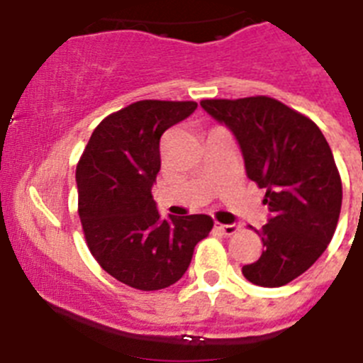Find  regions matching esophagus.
Masks as SVG:
<instances>
[{
    "label": "esophagus",
    "mask_w": 363,
    "mask_h": 363,
    "mask_svg": "<svg viewBox=\"0 0 363 363\" xmlns=\"http://www.w3.org/2000/svg\"><path fill=\"white\" fill-rule=\"evenodd\" d=\"M216 229L220 230L221 234H225V236H233V234L238 233L240 225H238V223H230V225H223V223H218V221H216Z\"/></svg>",
    "instance_id": "34e87169"
}]
</instances>
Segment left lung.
Returning <instances> with one entry per match:
<instances>
[{
  "label": "left lung",
  "mask_w": 363,
  "mask_h": 363,
  "mask_svg": "<svg viewBox=\"0 0 363 363\" xmlns=\"http://www.w3.org/2000/svg\"><path fill=\"white\" fill-rule=\"evenodd\" d=\"M242 147L245 171L271 218L259 234L264 249L242 274L259 287H281L322 256L342 209V178L325 136L306 114L269 96L201 99Z\"/></svg>",
  "instance_id": "obj_1"
}]
</instances>
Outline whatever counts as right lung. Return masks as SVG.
<instances>
[{"label":"right lung","instance_id":"add662e5","mask_svg":"<svg viewBox=\"0 0 363 363\" xmlns=\"http://www.w3.org/2000/svg\"><path fill=\"white\" fill-rule=\"evenodd\" d=\"M196 107V101L142 99L112 112L76 167L86 247L99 267L133 289L176 284L214 225L207 214L162 220L150 192L162 165L160 138Z\"/></svg>","mask_w":363,"mask_h":363}]
</instances>
